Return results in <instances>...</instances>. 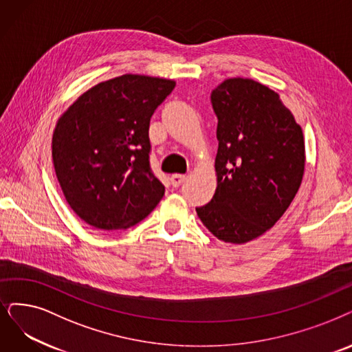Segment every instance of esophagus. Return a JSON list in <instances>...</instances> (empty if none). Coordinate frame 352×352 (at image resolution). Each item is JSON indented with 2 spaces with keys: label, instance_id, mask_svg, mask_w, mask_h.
Instances as JSON below:
<instances>
[{
  "label": "esophagus",
  "instance_id": "esophagus-1",
  "mask_svg": "<svg viewBox=\"0 0 352 352\" xmlns=\"http://www.w3.org/2000/svg\"><path fill=\"white\" fill-rule=\"evenodd\" d=\"M186 180V176L185 175H172L170 176V184L175 186V188H179L184 182Z\"/></svg>",
  "mask_w": 352,
  "mask_h": 352
}]
</instances>
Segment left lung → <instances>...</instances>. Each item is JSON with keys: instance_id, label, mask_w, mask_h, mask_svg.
I'll return each mask as SVG.
<instances>
[{"instance_id": "1", "label": "left lung", "mask_w": 352, "mask_h": 352, "mask_svg": "<svg viewBox=\"0 0 352 352\" xmlns=\"http://www.w3.org/2000/svg\"><path fill=\"white\" fill-rule=\"evenodd\" d=\"M210 102L218 118V184L196 212L218 240L244 244L269 231L296 196L303 133L278 94L252 79L223 80Z\"/></svg>"}]
</instances>
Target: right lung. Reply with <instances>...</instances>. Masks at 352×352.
Wrapping results in <instances>:
<instances>
[{"instance_id": "right-lung-1", "label": "right lung", "mask_w": 352, "mask_h": 352, "mask_svg": "<svg viewBox=\"0 0 352 352\" xmlns=\"http://www.w3.org/2000/svg\"><path fill=\"white\" fill-rule=\"evenodd\" d=\"M175 80L122 75L80 95L59 118L52 157L74 212L104 231L143 221L164 195L150 167V118Z\"/></svg>"}]
</instances>
